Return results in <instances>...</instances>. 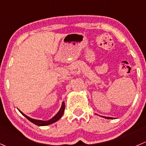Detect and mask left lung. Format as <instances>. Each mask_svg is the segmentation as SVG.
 Instances as JSON below:
<instances>
[{"label":"left lung","instance_id":"1","mask_svg":"<svg viewBox=\"0 0 146 146\" xmlns=\"http://www.w3.org/2000/svg\"><path fill=\"white\" fill-rule=\"evenodd\" d=\"M100 117H103V118H107V119H114V118H112V117H106V116H103V115H101Z\"/></svg>","mask_w":146,"mask_h":146}]
</instances>
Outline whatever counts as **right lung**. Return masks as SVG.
I'll return each mask as SVG.
<instances>
[{"mask_svg":"<svg viewBox=\"0 0 146 146\" xmlns=\"http://www.w3.org/2000/svg\"><path fill=\"white\" fill-rule=\"evenodd\" d=\"M18 111H19L20 113H21L22 114L23 116H25V118L28 120V121H30L31 123H33L35 124V125H38V126H45V125H50V124L56 122V121H58L60 118H61L62 115H63V113H64V111H65V102L63 101V103H62V106H61V107H60V110H59L58 112L57 113H56V115L53 117V118H50V120H48V121H42V120L33 119V118H30V117H28V115H26L25 114H24L23 113L21 112L20 110H18Z\"/></svg>","mask_w":146,"mask_h":146,"instance_id":"add662e5","label":"right lung"}]
</instances>
